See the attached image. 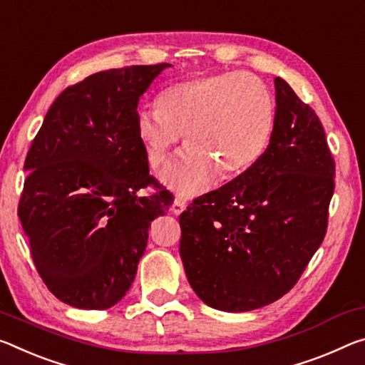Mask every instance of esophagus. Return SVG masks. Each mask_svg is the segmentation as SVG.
Masks as SVG:
<instances>
[{"label":"esophagus","mask_w":365,"mask_h":365,"mask_svg":"<svg viewBox=\"0 0 365 365\" xmlns=\"http://www.w3.org/2000/svg\"><path fill=\"white\" fill-rule=\"evenodd\" d=\"M185 207H187V200L180 198V196H177L175 201H173L172 205V212L173 214H180L182 211H185Z\"/></svg>","instance_id":"esophagus-1"}]
</instances>
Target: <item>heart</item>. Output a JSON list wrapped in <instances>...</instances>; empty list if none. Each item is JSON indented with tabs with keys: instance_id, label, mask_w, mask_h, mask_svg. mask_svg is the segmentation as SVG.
Returning a JSON list of instances; mask_svg holds the SVG:
<instances>
[{
	"instance_id": "obj_1",
	"label": "heart",
	"mask_w": 365,
	"mask_h": 365,
	"mask_svg": "<svg viewBox=\"0 0 365 365\" xmlns=\"http://www.w3.org/2000/svg\"><path fill=\"white\" fill-rule=\"evenodd\" d=\"M274 125L273 96L250 73H219L165 89L158 107H141L136 131L151 167L165 162L185 131L188 146L162 172L183 195L203 192L221 175L257 162Z\"/></svg>"
}]
</instances>
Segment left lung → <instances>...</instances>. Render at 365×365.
<instances>
[{
	"mask_svg": "<svg viewBox=\"0 0 365 365\" xmlns=\"http://www.w3.org/2000/svg\"><path fill=\"white\" fill-rule=\"evenodd\" d=\"M269 144L257 162L180 214V257L206 305L248 312L296 286L325 239L334 159L315 110L274 79Z\"/></svg>",
	"mask_w": 365,
	"mask_h": 365,
	"instance_id": "obj_1",
	"label": "left lung"
}]
</instances>
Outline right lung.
Instances as JSON below:
<instances>
[{
  "instance_id": "right-lung-1",
  "label": "right lung",
  "mask_w": 365,
  "mask_h": 365,
  "mask_svg": "<svg viewBox=\"0 0 365 365\" xmlns=\"http://www.w3.org/2000/svg\"><path fill=\"white\" fill-rule=\"evenodd\" d=\"M169 63L91 74L51 103L29 149L17 216L48 291L78 309L120 302L148 230L173 203L149 175L140 97ZM148 186L155 192L144 195Z\"/></svg>"
}]
</instances>
